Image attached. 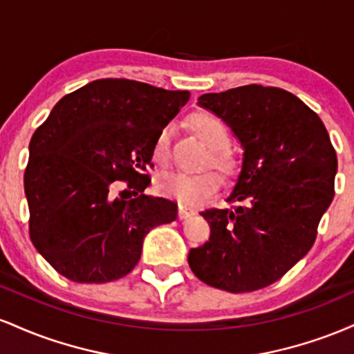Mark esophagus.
Returning a JSON list of instances; mask_svg holds the SVG:
<instances>
[{
  "label": "esophagus",
  "instance_id": "1",
  "mask_svg": "<svg viewBox=\"0 0 354 354\" xmlns=\"http://www.w3.org/2000/svg\"><path fill=\"white\" fill-rule=\"evenodd\" d=\"M194 213H196V211L191 209V208H186V206L180 205V208H178V218H180V219H186V218L194 216Z\"/></svg>",
  "mask_w": 354,
  "mask_h": 354
}]
</instances>
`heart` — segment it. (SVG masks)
<instances>
[{"label": "heart", "instance_id": "b5f03b06", "mask_svg": "<svg viewBox=\"0 0 354 354\" xmlns=\"http://www.w3.org/2000/svg\"><path fill=\"white\" fill-rule=\"evenodd\" d=\"M194 131L200 135L205 143L211 148L209 161L219 169L228 171L233 165L231 153L225 148L230 143V133L226 124L216 116L209 113H200L191 118ZM173 126L165 124L158 131L156 140H154L153 154L158 161H165L169 156V146H171ZM219 176L213 169H203L198 173L181 171V169H173V171L161 173L156 180V188L165 196L174 198L185 206H196L205 203L211 194L219 188Z\"/></svg>", "mask_w": 354, "mask_h": 354}]
</instances>
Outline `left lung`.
<instances>
[{
	"label": "left lung",
	"mask_w": 354,
	"mask_h": 354,
	"mask_svg": "<svg viewBox=\"0 0 354 354\" xmlns=\"http://www.w3.org/2000/svg\"><path fill=\"white\" fill-rule=\"evenodd\" d=\"M198 104L230 126L245 153L226 198L236 206L201 211L209 241L191 248L189 268L218 290H261L311 250L335 196L336 151L319 116L281 88L248 84Z\"/></svg>",
	"instance_id": "left-lung-1"
}]
</instances>
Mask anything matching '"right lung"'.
<instances>
[{"label": "right lung", "instance_id": "obj_1", "mask_svg": "<svg viewBox=\"0 0 354 354\" xmlns=\"http://www.w3.org/2000/svg\"><path fill=\"white\" fill-rule=\"evenodd\" d=\"M188 100L189 91L96 80L63 96L36 129L24 171L30 236L59 274L75 283L123 278L149 230L176 219V203L143 191L158 131ZM128 189L136 198L126 201Z\"/></svg>", "mask_w": 354, "mask_h": 354}]
</instances>
